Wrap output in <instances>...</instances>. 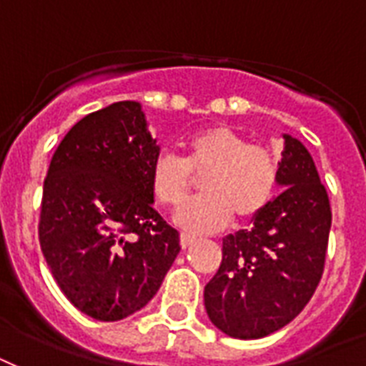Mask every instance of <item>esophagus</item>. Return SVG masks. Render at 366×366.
Segmentation results:
<instances>
[{"mask_svg": "<svg viewBox=\"0 0 366 366\" xmlns=\"http://www.w3.org/2000/svg\"><path fill=\"white\" fill-rule=\"evenodd\" d=\"M194 243H195L194 235H188V234L180 235V244H182V249H188L189 244H194Z\"/></svg>", "mask_w": 366, "mask_h": 366, "instance_id": "obj_1", "label": "esophagus"}]
</instances>
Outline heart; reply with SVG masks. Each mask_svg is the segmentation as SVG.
I'll list each match as a JSON object with an SVG mask.
<instances>
[{"instance_id":"heart-1","label":"heart","mask_w":366,"mask_h":366,"mask_svg":"<svg viewBox=\"0 0 366 366\" xmlns=\"http://www.w3.org/2000/svg\"><path fill=\"white\" fill-rule=\"evenodd\" d=\"M184 157L157 155L149 169V189L163 207L177 209L188 199L194 178H202L203 197L182 207L174 222L189 234H211L232 220L252 222L272 203L279 180L275 155L249 144L239 132L212 125L194 132Z\"/></svg>"}]
</instances>
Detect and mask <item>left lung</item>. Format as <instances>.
Returning a JSON list of instances; mask_svg holds the SVG:
<instances>
[{"label": "left lung", "mask_w": 366, "mask_h": 366, "mask_svg": "<svg viewBox=\"0 0 366 366\" xmlns=\"http://www.w3.org/2000/svg\"><path fill=\"white\" fill-rule=\"evenodd\" d=\"M277 184L283 192L222 241V264L205 287L212 325L239 340H256L289 325L323 275L332 212L312 155L283 134Z\"/></svg>", "instance_id": "8db88e82"}]
</instances>
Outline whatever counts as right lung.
<instances>
[{"instance_id": "right-lung-1", "label": "right lung", "mask_w": 366, "mask_h": 366, "mask_svg": "<svg viewBox=\"0 0 366 366\" xmlns=\"http://www.w3.org/2000/svg\"><path fill=\"white\" fill-rule=\"evenodd\" d=\"M159 149L140 102L122 100L79 119L51 159L39 243L60 290L89 317L142 310L180 252L149 189Z\"/></svg>"}]
</instances>
